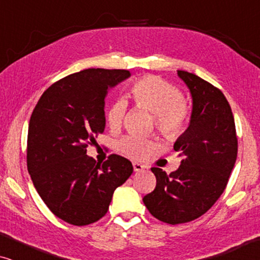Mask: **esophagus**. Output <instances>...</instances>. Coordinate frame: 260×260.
<instances>
[{
	"label": "esophagus",
	"mask_w": 260,
	"mask_h": 260,
	"mask_svg": "<svg viewBox=\"0 0 260 260\" xmlns=\"http://www.w3.org/2000/svg\"><path fill=\"white\" fill-rule=\"evenodd\" d=\"M133 166H134L135 172H142V170L144 169V166L141 165V163H138V162H134Z\"/></svg>",
	"instance_id": "34e87169"
}]
</instances>
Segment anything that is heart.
I'll use <instances>...</instances> for the list:
<instances>
[{
  "mask_svg": "<svg viewBox=\"0 0 260 260\" xmlns=\"http://www.w3.org/2000/svg\"><path fill=\"white\" fill-rule=\"evenodd\" d=\"M131 97L137 108L147 110L155 117L156 129L167 140L179 136L189 118V106L182 92L175 85L156 77L138 79L131 87ZM127 111V102L117 98L108 111L111 129L122 126ZM124 154L134 158H143L154 148V143L137 136H127L119 143Z\"/></svg>",
  "mask_w": 260,
  "mask_h": 260,
  "instance_id": "obj_1",
  "label": "heart"
}]
</instances>
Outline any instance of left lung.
<instances>
[{
	"label": "left lung",
	"mask_w": 260,
	"mask_h": 260,
	"mask_svg": "<svg viewBox=\"0 0 260 260\" xmlns=\"http://www.w3.org/2000/svg\"><path fill=\"white\" fill-rule=\"evenodd\" d=\"M177 74L193 97L189 126L174 144L183 159L170 174L151 168L156 187L143 198L151 215L170 225L193 221L215 204L238 154L234 117L222 92L187 71Z\"/></svg>",
	"instance_id": "1"
}]
</instances>
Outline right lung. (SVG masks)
Returning <instances> with one entry per match:
<instances>
[{
  "mask_svg": "<svg viewBox=\"0 0 260 260\" xmlns=\"http://www.w3.org/2000/svg\"><path fill=\"white\" fill-rule=\"evenodd\" d=\"M127 70L88 69L55 81L30 116L27 168L35 189L53 214L74 226L106 214L113 191L133 174L129 159L111 154L104 163L86 148L104 133V99Z\"/></svg>",
  "mask_w": 260,
  "mask_h": 260,
  "instance_id": "add662e5",
  "label": "right lung"
}]
</instances>
